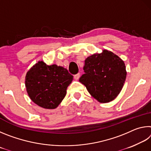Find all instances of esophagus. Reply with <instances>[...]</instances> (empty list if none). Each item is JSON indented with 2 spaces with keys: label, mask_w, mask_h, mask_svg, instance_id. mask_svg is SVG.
<instances>
[{
  "label": "esophagus",
  "mask_w": 151,
  "mask_h": 151,
  "mask_svg": "<svg viewBox=\"0 0 151 151\" xmlns=\"http://www.w3.org/2000/svg\"><path fill=\"white\" fill-rule=\"evenodd\" d=\"M80 73H77L76 75H75V76H74V78H75V80H78V78H80Z\"/></svg>",
  "instance_id": "obj_1"
}]
</instances>
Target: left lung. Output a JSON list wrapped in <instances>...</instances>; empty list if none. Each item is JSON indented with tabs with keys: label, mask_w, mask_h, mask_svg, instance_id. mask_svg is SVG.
Listing matches in <instances>:
<instances>
[{
	"label": "left lung",
	"mask_w": 151,
	"mask_h": 151,
	"mask_svg": "<svg viewBox=\"0 0 151 151\" xmlns=\"http://www.w3.org/2000/svg\"><path fill=\"white\" fill-rule=\"evenodd\" d=\"M83 70L85 74L79 81L92 96L103 103L112 101L118 96L127 76L123 61L107 50L86 58Z\"/></svg>",
	"instance_id": "1"
}]
</instances>
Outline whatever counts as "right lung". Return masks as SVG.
Returning <instances> with one entry per match:
<instances>
[{"mask_svg": "<svg viewBox=\"0 0 151 151\" xmlns=\"http://www.w3.org/2000/svg\"><path fill=\"white\" fill-rule=\"evenodd\" d=\"M73 76L63 66L39 61L28 71L25 86L30 99L40 107L57 108L65 98Z\"/></svg>", "mask_w": 151, "mask_h": 151, "instance_id": "1", "label": "right lung"}]
</instances>
